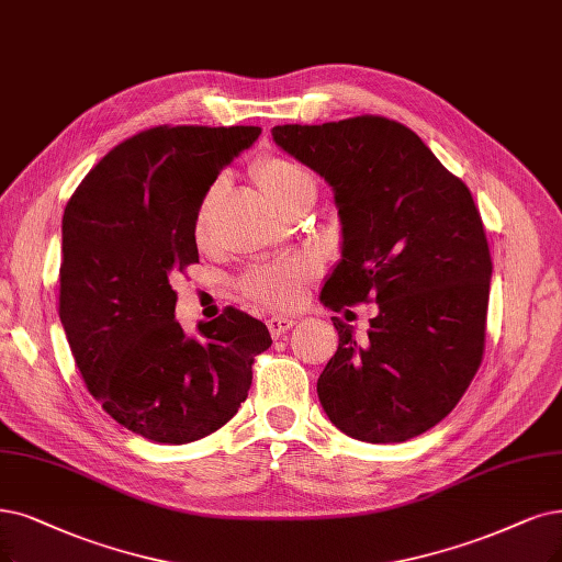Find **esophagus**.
<instances>
[{"label": "esophagus", "mask_w": 562, "mask_h": 562, "mask_svg": "<svg viewBox=\"0 0 562 562\" xmlns=\"http://www.w3.org/2000/svg\"><path fill=\"white\" fill-rule=\"evenodd\" d=\"M294 319H289V317H270L268 322H266V326H268V330H270V336L273 338H280L282 334H286L289 328H294Z\"/></svg>", "instance_id": "34e87169"}]
</instances>
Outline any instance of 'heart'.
<instances>
[{"label":"heart","mask_w":562,"mask_h":562,"mask_svg":"<svg viewBox=\"0 0 562 562\" xmlns=\"http://www.w3.org/2000/svg\"><path fill=\"white\" fill-rule=\"evenodd\" d=\"M255 178L266 196L273 201L280 211H292V207L315 194V182L303 166L289 157L266 155L255 164ZM215 199V190L207 192L201 201L196 220H194V236L199 243L207 236V215ZM317 263L310 257H289L282 261L257 263L240 278V292L266 307L286 310L294 307L303 294L305 286L315 280Z\"/></svg>","instance_id":"obj_1"}]
</instances>
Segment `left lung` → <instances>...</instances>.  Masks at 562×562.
<instances>
[{"mask_svg": "<svg viewBox=\"0 0 562 562\" xmlns=\"http://www.w3.org/2000/svg\"><path fill=\"white\" fill-rule=\"evenodd\" d=\"M270 134L336 192L342 259L324 305H380L363 342L334 317L340 342L317 380L322 407L361 442L417 438L463 398L484 359L493 263L480 207L396 120L278 124Z\"/></svg>", "mask_w": 562, "mask_h": 562, "instance_id": "8db88e82", "label": "left lung"}]
</instances>
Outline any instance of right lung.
<instances>
[{"label": "right lung", "instance_id": "add662e5", "mask_svg": "<svg viewBox=\"0 0 562 562\" xmlns=\"http://www.w3.org/2000/svg\"><path fill=\"white\" fill-rule=\"evenodd\" d=\"M259 127L159 124L117 143L61 217L59 319L94 401L127 430L187 445L222 428L270 347L263 322L226 307L187 338L176 273L199 261L194 220Z\"/></svg>", "mask_w": 562, "mask_h": 562}]
</instances>
